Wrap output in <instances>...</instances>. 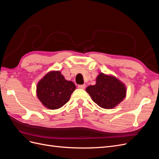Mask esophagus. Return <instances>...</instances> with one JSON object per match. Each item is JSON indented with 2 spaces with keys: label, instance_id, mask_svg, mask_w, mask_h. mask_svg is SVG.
Instances as JSON below:
<instances>
[{
  "label": "esophagus",
  "instance_id": "34e87169",
  "mask_svg": "<svg viewBox=\"0 0 159 159\" xmlns=\"http://www.w3.org/2000/svg\"><path fill=\"white\" fill-rule=\"evenodd\" d=\"M78 88L80 89H85V84H83V85H78Z\"/></svg>",
  "mask_w": 159,
  "mask_h": 159
}]
</instances>
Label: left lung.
<instances>
[{"label": "left lung", "instance_id": "1", "mask_svg": "<svg viewBox=\"0 0 159 159\" xmlns=\"http://www.w3.org/2000/svg\"><path fill=\"white\" fill-rule=\"evenodd\" d=\"M93 102L104 109H111L121 102L126 95L125 86L114 77L99 74L96 84L86 88Z\"/></svg>", "mask_w": 159, "mask_h": 159}]
</instances>
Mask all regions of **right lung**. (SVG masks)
I'll return each mask as SVG.
<instances>
[{
	"instance_id": "obj_1",
	"label": "right lung",
	"mask_w": 159,
	"mask_h": 159,
	"mask_svg": "<svg viewBox=\"0 0 159 159\" xmlns=\"http://www.w3.org/2000/svg\"><path fill=\"white\" fill-rule=\"evenodd\" d=\"M75 89L70 81L65 80L60 71H51L37 85V96L45 107L57 109L64 105Z\"/></svg>"
}]
</instances>
